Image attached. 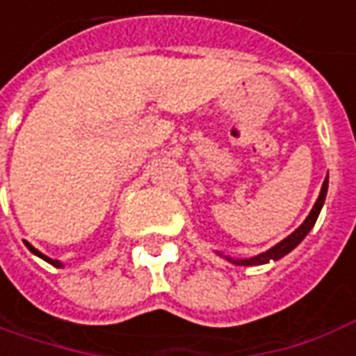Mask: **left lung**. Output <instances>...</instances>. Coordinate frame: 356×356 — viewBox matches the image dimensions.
<instances>
[{
    "label": "left lung",
    "mask_w": 356,
    "mask_h": 356,
    "mask_svg": "<svg viewBox=\"0 0 356 356\" xmlns=\"http://www.w3.org/2000/svg\"><path fill=\"white\" fill-rule=\"evenodd\" d=\"M327 176H325V180L322 184V190H320V195H318V200L314 203L312 211L308 213V217L305 219V222L295 230V232H291L285 240H281L279 244H275L273 248L266 250V252H261V254H257L254 257H244V259H238V257H230V256H225L222 252H217L220 257H225L227 261L230 264H234V266H244V267H250V266H264V264H269L271 259L277 261V259H281V257H285L289 252H293V250L306 238V234L314 229V225H316V220H318V215H320V211L323 207V202H325V195H327Z\"/></svg>",
    "instance_id": "8db88e82"
}]
</instances>
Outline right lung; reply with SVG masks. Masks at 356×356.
Segmentation results:
<instances>
[{
    "mask_svg": "<svg viewBox=\"0 0 356 356\" xmlns=\"http://www.w3.org/2000/svg\"><path fill=\"white\" fill-rule=\"evenodd\" d=\"M26 246H29V250L33 252L34 256L42 257L44 261H48V264H51V266H54V267H63V264H61L60 259H51V257L44 256V254H42V252H40V250H36V248H34V246H33V244H29V242H26Z\"/></svg>",
    "mask_w": 356,
    "mask_h": 356,
    "instance_id": "add662e5",
    "label": "right lung"
}]
</instances>
